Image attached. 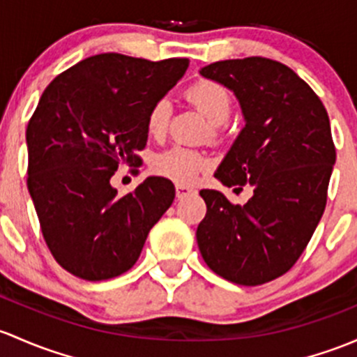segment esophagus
<instances>
[{
  "mask_svg": "<svg viewBox=\"0 0 357 357\" xmlns=\"http://www.w3.org/2000/svg\"><path fill=\"white\" fill-rule=\"evenodd\" d=\"M197 190L193 186H186V185H176V198H185L188 195H195Z\"/></svg>",
  "mask_w": 357,
  "mask_h": 357,
  "instance_id": "1",
  "label": "esophagus"
}]
</instances>
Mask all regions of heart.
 Returning a JSON list of instances; mask_svg holds the SVG:
<instances>
[{"mask_svg":"<svg viewBox=\"0 0 357 357\" xmlns=\"http://www.w3.org/2000/svg\"><path fill=\"white\" fill-rule=\"evenodd\" d=\"M186 100L208 119L212 137H219L220 128L231 114V93L224 85L213 80H197L185 92ZM171 119V102L159 99L150 106L145 119V128L152 138H162ZM208 159L202 152L186 147H172L155 153L150 160L153 174L178 185H188L205 167Z\"/></svg>","mask_w":357,"mask_h":357,"instance_id":"1","label":"heart"}]
</instances>
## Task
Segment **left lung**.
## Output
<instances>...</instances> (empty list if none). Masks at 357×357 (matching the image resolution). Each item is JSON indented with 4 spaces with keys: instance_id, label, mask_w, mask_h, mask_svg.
<instances>
[{
    "instance_id": "left-lung-1",
    "label": "left lung",
    "mask_w": 357,
    "mask_h": 357,
    "mask_svg": "<svg viewBox=\"0 0 357 357\" xmlns=\"http://www.w3.org/2000/svg\"><path fill=\"white\" fill-rule=\"evenodd\" d=\"M200 73L236 93L246 121L215 178L229 188L250 185L253 197L234 205L202 190L198 248L217 275L260 286L294 267L325 212L335 164L328 114L313 89L273 59H226Z\"/></svg>"
}]
</instances>
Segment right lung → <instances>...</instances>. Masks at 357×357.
Instances as JSON below:
<instances>
[{
	"label": "right lung",
	"mask_w": 357,
	"mask_h": 357,
	"mask_svg": "<svg viewBox=\"0 0 357 357\" xmlns=\"http://www.w3.org/2000/svg\"><path fill=\"white\" fill-rule=\"evenodd\" d=\"M188 65L104 52L59 73L40 96L27 126V186L44 241L73 275L97 282L128 272L171 207L169 179L150 176L119 197L111 178L142 166L150 106Z\"/></svg>",
	"instance_id": "right-lung-1"
}]
</instances>
